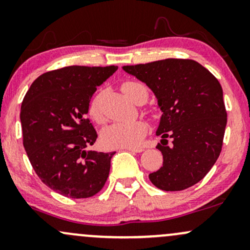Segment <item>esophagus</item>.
<instances>
[{
	"mask_svg": "<svg viewBox=\"0 0 250 250\" xmlns=\"http://www.w3.org/2000/svg\"><path fill=\"white\" fill-rule=\"evenodd\" d=\"M125 149H127V151H131V152H136V153H140V152L144 151V148L142 147H125Z\"/></svg>",
	"mask_w": 250,
	"mask_h": 250,
	"instance_id": "1",
	"label": "esophagus"
}]
</instances>
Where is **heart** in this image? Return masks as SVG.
<instances>
[{"mask_svg":"<svg viewBox=\"0 0 250 250\" xmlns=\"http://www.w3.org/2000/svg\"><path fill=\"white\" fill-rule=\"evenodd\" d=\"M122 89L126 96L134 103H139L142 99H147V90L143 84L138 82H125ZM144 102V103H145ZM89 114L91 118L97 123H102L103 117L101 107V95H96L91 99L89 105ZM147 133V125L143 120H133V122H117L106 126L102 131V142L106 147H136L140 145L143 139Z\"/></svg>","mask_w":250,"mask_h":250,"instance_id":"obj_1","label":"heart"}]
</instances>
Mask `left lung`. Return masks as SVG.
<instances>
[{
  "mask_svg": "<svg viewBox=\"0 0 250 250\" xmlns=\"http://www.w3.org/2000/svg\"><path fill=\"white\" fill-rule=\"evenodd\" d=\"M123 69L153 91L163 112L157 148L164 163L148 175L151 183L167 192L198 184L224 143L227 112L219 81L193 60L167 58Z\"/></svg>",
  "mask_w": 250,
  "mask_h": 250,
  "instance_id": "8db88e82",
  "label": "left lung"
}]
</instances>
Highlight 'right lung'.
Returning a JSON list of instances; mask_svg holds the SVG:
<instances>
[{"mask_svg": "<svg viewBox=\"0 0 250 250\" xmlns=\"http://www.w3.org/2000/svg\"><path fill=\"white\" fill-rule=\"evenodd\" d=\"M118 66L72 65L35 79L21 106L23 146L38 178L72 199L91 198L106 183L116 152L86 151L97 139L91 97Z\"/></svg>", "mask_w": 250, "mask_h": 250, "instance_id": "obj_1", "label": "right lung"}]
</instances>
